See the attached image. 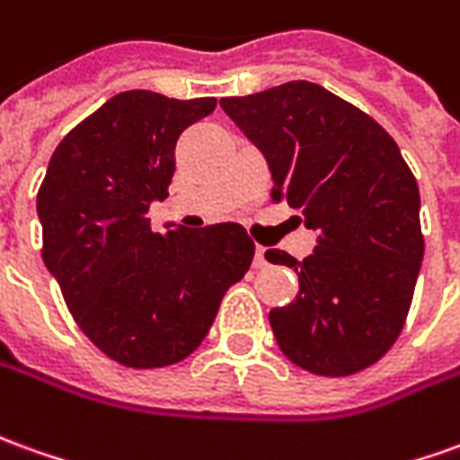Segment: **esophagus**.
<instances>
[{
  "instance_id": "34e87169",
  "label": "esophagus",
  "mask_w": 460,
  "mask_h": 460,
  "mask_svg": "<svg viewBox=\"0 0 460 460\" xmlns=\"http://www.w3.org/2000/svg\"><path fill=\"white\" fill-rule=\"evenodd\" d=\"M266 249H263V246H256V256H253V266H256V269H263V266H266Z\"/></svg>"
}]
</instances>
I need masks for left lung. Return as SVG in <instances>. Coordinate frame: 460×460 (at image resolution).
Returning <instances> with one entry per match:
<instances>
[{"label": "left lung", "instance_id": "1", "mask_svg": "<svg viewBox=\"0 0 460 460\" xmlns=\"http://www.w3.org/2000/svg\"><path fill=\"white\" fill-rule=\"evenodd\" d=\"M221 109L266 156L274 199L304 214L316 249L296 261L298 296L271 308L288 361L319 376H351L394 346L420 261L419 184L396 141L374 119L311 82H286Z\"/></svg>", "mask_w": 460, "mask_h": 460}]
</instances>
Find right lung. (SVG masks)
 Returning a JSON list of instances; mask_svg holds the SVG:
<instances>
[{"label":"right lung","mask_w":460,"mask_h":460,"mask_svg":"<svg viewBox=\"0 0 460 460\" xmlns=\"http://www.w3.org/2000/svg\"><path fill=\"white\" fill-rule=\"evenodd\" d=\"M214 107L121 92L64 137L41 181L44 263L89 341L129 368L197 351L252 266L253 241L234 221L156 231L149 219L169 197L176 139Z\"/></svg>","instance_id":"add662e5"}]
</instances>
